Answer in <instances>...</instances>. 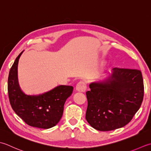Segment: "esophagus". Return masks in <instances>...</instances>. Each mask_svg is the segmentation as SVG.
<instances>
[{
  "label": "esophagus",
  "instance_id": "esophagus-1",
  "mask_svg": "<svg viewBox=\"0 0 151 151\" xmlns=\"http://www.w3.org/2000/svg\"><path fill=\"white\" fill-rule=\"evenodd\" d=\"M87 88V85L84 81H80L76 85V91L81 93H83Z\"/></svg>",
  "mask_w": 151,
  "mask_h": 151
}]
</instances>
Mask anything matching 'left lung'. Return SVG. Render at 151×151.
<instances>
[{"mask_svg": "<svg viewBox=\"0 0 151 151\" xmlns=\"http://www.w3.org/2000/svg\"><path fill=\"white\" fill-rule=\"evenodd\" d=\"M86 93V119L100 131L122 128L140 108L144 96L142 73L139 70L114 68L111 78L89 85Z\"/></svg>", "mask_w": 151, "mask_h": 151, "instance_id": "8db88e82", "label": "left lung"}]
</instances>
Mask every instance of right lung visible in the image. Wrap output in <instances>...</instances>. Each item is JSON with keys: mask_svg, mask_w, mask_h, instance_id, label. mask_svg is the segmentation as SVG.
I'll use <instances>...</instances> for the list:
<instances>
[{"mask_svg": "<svg viewBox=\"0 0 151 151\" xmlns=\"http://www.w3.org/2000/svg\"><path fill=\"white\" fill-rule=\"evenodd\" d=\"M15 58L8 79V93L15 113L29 126L47 129L55 127L63 116L64 105L72 94V86L60 85L38 96L24 94L17 80V64L21 55Z\"/></svg>", "mask_w": 151, "mask_h": 151, "instance_id": "add662e5", "label": "right lung"}]
</instances>
